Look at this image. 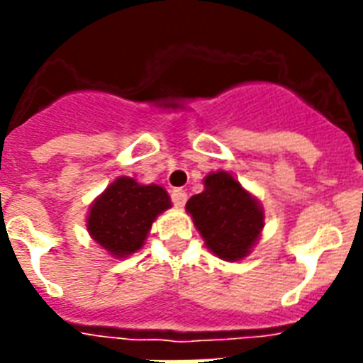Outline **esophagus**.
Here are the masks:
<instances>
[{
  "label": "esophagus",
  "mask_w": 363,
  "mask_h": 363,
  "mask_svg": "<svg viewBox=\"0 0 363 363\" xmlns=\"http://www.w3.org/2000/svg\"><path fill=\"white\" fill-rule=\"evenodd\" d=\"M186 199H188V194L184 192L182 188H175V190L171 192V201H173V205H175V207H184Z\"/></svg>",
  "instance_id": "1"
}]
</instances>
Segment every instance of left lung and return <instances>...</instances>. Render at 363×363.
I'll return each mask as SVG.
<instances>
[{
	"label": "left lung",
	"instance_id": "1",
	"mask_svg": "<svg viewBox=\"0 0 363 363\" xmlns=\"http://www.w3.org/2000/svg\"><path fill=\"white\" fill-rule=\"evenodd\" d=\"M205 190L188 199L186 211L215 256L242 259L264 228V209L226 171L205 177Z\"/></svg>",
	"mask_w": 363,
	"mask_h": 363
}]
</instances>
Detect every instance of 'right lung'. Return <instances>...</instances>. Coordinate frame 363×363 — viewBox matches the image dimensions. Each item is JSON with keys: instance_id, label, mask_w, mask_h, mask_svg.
Returning <instances> with one entry per match:
<instances>
[{"instance_id": "add662e5", "label": "right lung", "mask_w": 363, "mask_h": 363, "mask_svg": "<svg viewBox=\"0 0 363 363\" xmlns=\"http://www.w3.org/2000/svg\"><path fill=\"white\" fill-rule=\"evenodd\" d=\"M169 207V196L158 184L118 177L90 207L88 233L111 256L125 258L143 247L156 216Z\"/></svg>"}]
</instances>
